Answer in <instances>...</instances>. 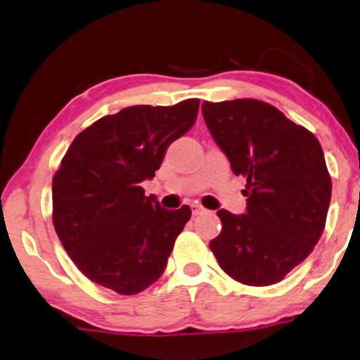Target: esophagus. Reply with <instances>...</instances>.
Segmentation results:
<instances>
[{
    "instance_id": "obj_1",
    "label": "esophagus",
    "mask_w": 360,
    "mask_h": 360,
    "mask_svg": "<svg viewBox=\"0 0 360 360\" xmlns=\"http://www.w3.org/2000/svg\"><path fill=\"white\" fill-rule=\"evenodd\" d=\"M191 212H193V215H201V213L205 212V208L203 207H200V205H191Z\"/></svg>"
}]
</instances>
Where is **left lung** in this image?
<instances>
[{"label":"left lung","mask_w":360,"mask_h":360,"mask_svg":"<svg viewBox=\"0 0 360 360\" xmlns=\"http://www.w3.org/2000/svg\"><path fill=\"white\" fill-rule=\"evenodd\" d=\"M205 122L236 176L246 177L248 210H219L210 240L220 268L255 287L280 282L323 234L331 177L319 141L304 126L256 98L203 102Z\"/></svg>","instance_id":"left-lung-1"}]
</instances>
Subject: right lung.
<instances>
[{
	"label": "right lung",
	"mask_w": 360,
	"mask_h": 360,
	"mask_svg": "<svg viewBox=\"0 0 360 360\" xmlns=\"http://www.w3.org/2000/svg\"><path fill=\"white\" fill-rule=\"evenodd\" d=\"M200 101L131 105L85 128L53 177V224L78 270L122 295L164 274L191 208L165 210L141 183L152 179L174 140L191 129Z\"/></svg>",
	"instance_id": "obj_1"
}]
</instances>
